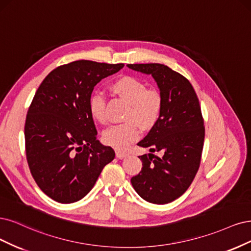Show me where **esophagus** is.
<instances>
[{
    "label": "esophagus",
    "mask_w": 251,
    "mask_h": 251,
    "mask_svg": "<svg viewBox=\"0 0 251 251\" xmlns=\"http://www.w3.org/2000/svg\"><path fill=\"white\" fill-rule=\"evenodd\" d=\"M116 156H117L118 158H120V159H123V158L127 157L128 154H127L126 152H123V151H121V150H117V151H116Z\"/></svg>",
    "instance_id": "1"
}]
</instances>
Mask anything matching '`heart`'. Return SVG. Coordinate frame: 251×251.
Instances as JSON below:
<instances>
[{
  "instance_id": "heart-1",
  "label": "heart",
  "mask_w": 251,
  "mask_h": 251,
  "mask_svg": "<svg viewBox=\"0 0 251 251\" xmlns=\"http://www.w3.org/2000/svg\"><path fill=\"white\" fill-rule=\"evenodd\" d=\"M111 90L122 97L130 106L125 115L126 123L111 126L102 134L103 143L116 149H125L129 143L139 139L141 130L134 121L144 127L155 124L160 110L161 98L155 91H148L147 85L132 76H123L111 84ZM88 108L92 118L100 124L107 122L106 101L100 93L91 97Z\"/></svg>"
}]
</instances>
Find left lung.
Instances as JSON below:
<instances>
[{
  "mask_svg": "<svg viewBox=\"0 0 251 251\" xmlns=\"http://www.w3.org/2000/svg\"><path fill=\"white\" fill-rule=\"evenodd\" d=\"M151 75L158 86L161 110L137 146L151 153L139 156L142 171L131 178L135 192L150 203L166 204L180 197L195 177L204 142L198 97L187 78L160 63L127 64ZM152 151H161L155 157Z\"/></svg>",
  "mask_w": 251,
  "mask_h": 251,
  "instance_id": "left-lung-1",
  "label": "left lung"
}]
</instances>
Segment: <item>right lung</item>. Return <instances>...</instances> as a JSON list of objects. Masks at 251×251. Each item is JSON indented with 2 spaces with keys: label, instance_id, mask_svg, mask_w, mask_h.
Wrapping results in <instances>:
<instances>
[{
  "label": "right lung",
  "instance_id": "right-lung-1",
  "mask_svg": "<svg viewBox=\"0 0 251 251\" xmlns=\"http://www.w3.org/2000/svg\"><path fill=\"white\" fill-rule=\"evenodd\" d=\"M123 67L73 61L53 70L35 93L25 124L26 155L35 182L53 200L82 199L115 158L114 149L97 140L88 103L96 84Z\"/></svg>",
  "mask_w": 251,
  "mask_h": 251
}]
</instances>
